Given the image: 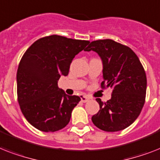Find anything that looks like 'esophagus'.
Instances as JSON below:
<instances>
[{
  "label": "esophagus",
  "instance_id": "obj_1",
  "mask_svg": "<svg viewBox=\"0 0 160 160\" xmlns=\"http://www.w3.org/2000/svg\"><path fill=\"white\" fill-rule=\"evenodd\" d=\"M81 101H82L83 102H88V101L89 100V99H90V98H89V97H88V96H85V95H82L81 96Z\"/></svg>",
  "mask_w": 160,
  "mask_h": 160
}]
</instances>
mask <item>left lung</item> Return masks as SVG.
Masks as SVG:
<instances>
[{"label":"left lung","mask_w":160,"mask_h":160,"mask_svg":"<svg viewBox=\"0 0 160 160\" xmlns=\"http://www.w3.org/2000/svg\"><path fill=\"white\" fill-rule=\"evenodd\" d=\"M94 51L102 61L101 88L112 89L111 99L96 98L100 109L92 117L96 127L104 132H118L132 125L145 102L147 80L145 69L129 47L112 39L96 40L84 51Z\"/></svg>","instance_id":"obj_1"}]
</instances>
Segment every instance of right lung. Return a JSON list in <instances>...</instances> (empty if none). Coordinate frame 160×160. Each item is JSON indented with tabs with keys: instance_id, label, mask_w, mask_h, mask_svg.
<instances>
[{
	"instance_id": "add662e5",
	"label": "right lung",
	"mask_w": 160,
	"mask_h": 160,
	"mask_svg": "<svg viewBox=\"0 0 160 160\" xmlns=\"http://www.w3.org/2000/svg\"><path fill=\"white\" fill-rule=\"evenodd\" d=\"M89 43L86 40L50 35L35 41L22 57L17 70V97L24 118L39 131L64 128L80 101L58 86L67 76L73 58Z\"/></svg>"
}]
</instances>
